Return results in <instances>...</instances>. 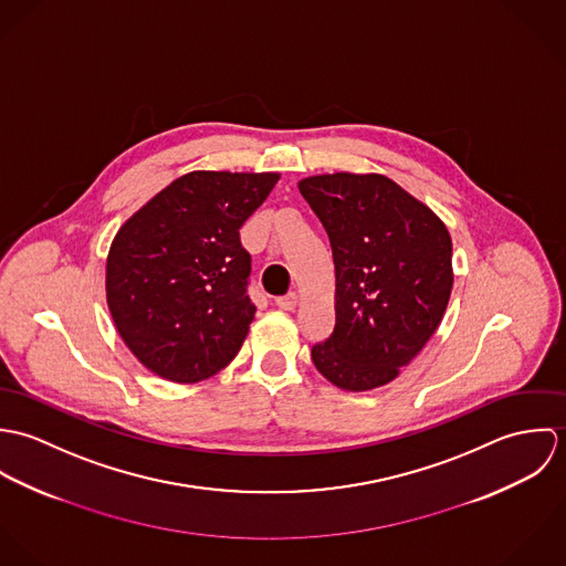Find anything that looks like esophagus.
<instances>
[{"label": "esophagus", "instance_id": "obj_1", "mask_svg": "<svg viewBox=\"0 0 566 566\" xmlns=\"http://www.w3.org/2000/svg\"><path fill=\"white\" fill-rule=\"evenodd\" d=\"M296 303H298V298H296V294H294V292H290V294L279 296V298H276V307H279V310H283V312H292V310L296 307Z\"/></svg>", "mask_w": 566, "mask_h": 566}]
</instances>
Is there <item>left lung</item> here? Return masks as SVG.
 Instances as JSON below:
<instances>
[{"label":"left lung","mask_w":566,"mask_h":566,"mask_svg":"<svg viewBox=\"0 0 566 566\" xmlns=\"http://www.w3.org/2000/svg\"><path fill=\"white\" fill-rule=\"evenodd\" d=\"M335 263V326L312 346L324 379L348 392L390 384L442 323L453 287L444 222L384 174L298 182Z\"/></svg>","instance_id":"1"}]
</instances>
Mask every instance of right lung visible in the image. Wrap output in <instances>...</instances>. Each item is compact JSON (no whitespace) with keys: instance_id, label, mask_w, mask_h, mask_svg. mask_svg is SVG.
Wrapping results in <instances>:
<instances>
[{"instance_id":"obj_1","label":"right lung","mask_w":566,"mask_h":566,"mask_svg":"<svg viewBox=\"0 0 566 566\" xmlns=\"http://www.w3.org/2000/svg\"><path fill=\"white\" fill-rule=\"evenodd\" d=\"M276 171H189L117 231L106 259V303L133 355L155 375L196 384L242 348L254 305L243 222Z\"/></svg>"}]
</instances>
